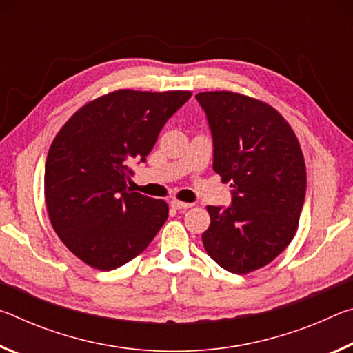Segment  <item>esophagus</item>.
Returning a JSON list of instances; mask_svg holds the SVG:
<instances>
[{"mask_svg":"<svg viewBox=\"0 0 353 353\" xmlns=\"http://www.w3.org/2000/svg\"><path fill=\"white\" fill-rule=\"evenodd\" d=\"M171 205H172V208H176V210H187V208L193 207V204H190V202H182V201H177V199H172Z\"/></svg>","mask_w":353,"mask_h":353,"instance_id":"34e87169","label":"esophagus"}]
</instances>
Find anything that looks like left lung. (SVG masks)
Listing matches in <instances>:
<instances>
[{
	"instance_id": "left-lung-1",
	"label": "left lung",
	"mask_w": 353,
	"mask_h": 353,
	"mask_svg": "<svg viewBox=\"0 0 353 353\" xmlns=\"http://www.w3.org/2000/svg\"><path fill=\"white\" fill-rule=\"evenodd\" d=\"M213 137V171L232 182V204L207 205V254L234 274L271 263L297 230L307 190L305 160L288 121L270 104L234 92H202Z\"/></svg>"
}]
</instances>
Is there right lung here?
<instances>
[{"mask_svg":"<svg viewBox=\"0 0 353 353\" xmlns=\"http://www.w3.org/2000/svg\"><path fill=\"white\" fill-rule=\"evenodd\" d=\"M191 97L117 90L74 112L50 146L45 204L62 243L88 266L110 271L141 254L168 204L128 187L134 159L146 162L160 130Z\"/></svg>","mask_w":353,"mask_h":353,"instance_id":"obj_1","label":"right lung"}]
</instances>
